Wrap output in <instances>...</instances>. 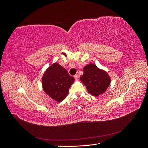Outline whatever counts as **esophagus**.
Masks as SVG:
<instances>
[{"label":"esophagus","instance_id":"esophagus-1","mask_svg":"<svg viewBox=\"0 0 148 148\" xmlns=\"http://www.w3.org/2000/svg\"><path fill=\"white\" fill-rule=\"evenodd\" d=\"M74 78H75V80H78V78H79V76L78 75H75V76H74Z\"/></svg>","mask_w":148,"mask_h":148}]
</instances>
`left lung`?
<instances>
[{"label": "left lung", "instance_id": "left-lung-1", "mask_svg": "<svg viewBox=\"0 0 148 148\" xmlns=\"http://www.w3.org/2000/svg\"><path fill=\"white\" fill-rule=\"evenodd\" d=\"M83 71L84 73L79 79L91 95L98 96L106 91L110 83V78L106 71L100 70L92 64L85 66Z\"/></svg>", "mask_w": 148, "mask_h": 148}]
</instances>
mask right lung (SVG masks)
Instances as JSON below:
<instances>
[{"mask_svg": "<svg viewBox=\"0 0 148 148\" xmlns=\"http://www.w3.org/2000/svg\"><path fill=\"white\" fill-rule=\"evenodd\" d=\"M75 79L63 66L53 64L44 73L42 84L44 92L57 102L63 101L69 94Z\"/></svg>", "mask_w": 148, "mask_h": 148, "instance_id": "add662e5", "label": "right lung"}]
</instances>
